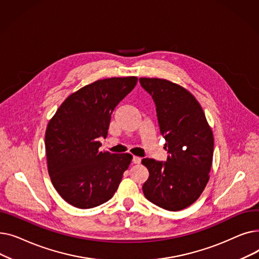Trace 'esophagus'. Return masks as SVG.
<instances>
[{
    "mask_svg": "<svg viewBox=\"0 0 259 259\" xmlns=\"http://www.w3.org/2000/svg\"><path fill=\"white\" fill-rule=\"evenodd\" d=\"M141 160H142V158L139 156H133V158H132L133 164H141Z\"/></svg>",
    "mask_w": 259,
    "mask_h": 259,
    "instance_id": "obj_1",
    "label": "esophagus"
}]
</instances>
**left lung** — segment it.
<instances>
[{
  "mask_svg": "<svg viewBox=\"0 0 259 259\" xmlns=\"http://www.w3.org/2000/svg\"><path fill=\"white\" fill-rule=\"evenodd\" d=\"M140 83L155 102L159 131L169 153L166 162L142 160L149 171L143 192L154 205L180 211L195 202L209 182L213 132L200 104L186 88L156 77H141Z\"/></svg>",
  "mask_w": 259,
  "mask_h": 259,
  "instance_id": "8db88e82",
  "label": "left lung"
}]
</instances>
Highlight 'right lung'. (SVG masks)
Segmentation results:
<instances>
[{"mask_svg": "<svg viewBox=\"0 0 259 259\" xmlns=\"http://www.w3.org/2000/svg\"><path fill=\"white\" fill-rule=\"evenodd\" d=\"M137 83V76L95 80L67 97L50 118L45 133L48 173L70 205L97 207L117 190L132 155L101 152L99 138H107L114 108Z\"/></svg>", "mask_w": 259, "mask_h": 259, "instance_id": "obj_1", "label": "right lung"}]
</instances>
